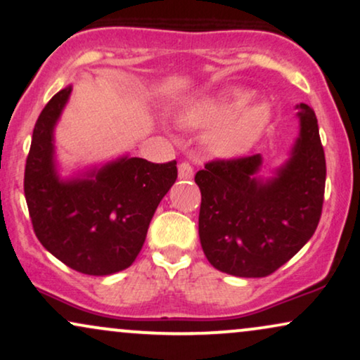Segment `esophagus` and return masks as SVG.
<instances>
[{
  "label": "esophagus",
  "instance_id": "1",
  "mask_svg": "<svg viewBox=\"0 0 360 360\" xmlns=\"http://www.w3.org/2000/svg\"><path fill=\"white\" fill-rule=\"evenodd\" d=\"M177 171H179V177L181 179H191V177H193V174H194V169H193V166L189 165V162H181L179 166H177Z\"/></svg>",
  "mask_w": 360,
  "mask_h": 360
}]
</instances>
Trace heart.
Wrapping results in <instances>:
<instances>
[{
    "instance_id": "obj_1",
    "label": "heart",
    "mask_w": 360,
    "mask_h": 360,
    "mask_svg": "<svg viewBox=\"0 0 360 360\" xmlns=\"http://www.w3.org/2000/svg\"><path fill=\"white\" fill-rule=\"evenodd\" d=\"M249 91L238 89L226 96L195 99L181 109L177 120L193 129H211L209 151L222 158L239 156L251 149L271 121L266 103H252Z\"/></svg>"
}]
</instances>
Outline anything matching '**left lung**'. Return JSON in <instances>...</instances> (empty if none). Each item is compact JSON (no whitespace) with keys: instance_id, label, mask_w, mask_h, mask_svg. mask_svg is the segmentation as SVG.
<instances>
[{"instance_id":"obj_1","label":"left lung","mask_w":360,"mask_h":360,"mask_svg":"<svg viewBox=\"0 0 360 360\" xmlns=\"http://www.w3.org/2000/svg\"><path fill=\"white\" fill-rule=\"evenodd\" d=\"M301 136L292 158L267 183L254 174L261 156L212 159L195 172L201 189L199 239L216 269L266 277L312 238L326 189V156L316 112L301 104Z\"/></svg>"}]
</instances>
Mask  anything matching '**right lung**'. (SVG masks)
<instances>
[{
    "mask_svg": "<svg viewBox=\"0 0 360 360\" xmlns=\"http://www.w3.org/2000/svg\"><path fill=\"white\" fill-rule=\"evenodd\" d=\"M71 88L49 99L34 124L25 167V195L39 243L71 269L108 276L129 267L146 239L158 204L174 184L176 161L122 158L93 179L63 183L53 165V127Z\"/></svg>",
    "mask_w": 360,
    "mask_h": 360,
    "instance_id": "add662e5",
    "label": "right lung"
}]
</instances>
